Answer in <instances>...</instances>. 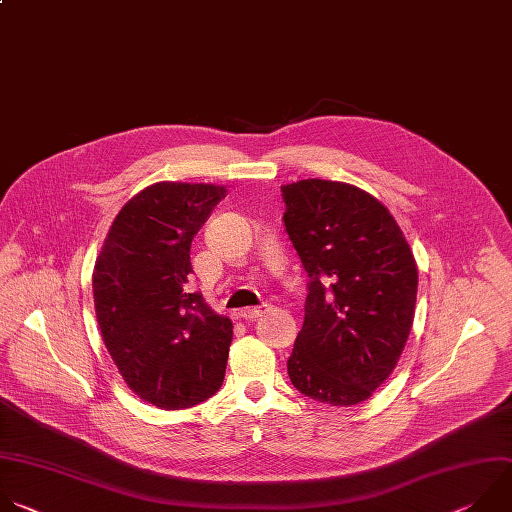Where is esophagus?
<instances>
[{"mask_svg":"<svg viewBox=\"0 0 512 512\" xmlns=\"http://www.w3.org/2000/svg\"><path fill=\"white\" fill-rule=\"evenodd\" d=\"M266 311H268V304H260V306H248V309H242L238 315H240V319L254 321V319L262 317Z\"/></svg>","mask_w":512,"mask_h":512,"instance_id":"1","label":"esophagus"}]
</instances>
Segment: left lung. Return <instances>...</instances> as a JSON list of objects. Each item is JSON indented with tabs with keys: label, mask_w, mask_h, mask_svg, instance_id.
<instances>
[{
	"label": "left lung",
	"mask_w": 512,
	"mask_h": 512,
	"mask_svg": "<svg viewBox=\"0 0 512 512\" xmlns=\"http://www.w3.org/2000/svg\"><path fill=\"white\" fill-rule=\"evenodd\" d=\"M282 199L286 234L309 274L288 377L315 401L361 403L389 377L412 331V248L383 203L355 185L302 179L282 185Z\"/></svg>",
	"instance_id": "left-lung-1"
}]
</instances>
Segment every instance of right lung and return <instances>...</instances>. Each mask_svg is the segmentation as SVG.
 Instances as JSON below:
<instances>
[{
	"mask_svg": "<svg viewBox=\"0 0 512 512\" xmlns=\"http://www.w3.org/2000/svg\"><path fill=\"white\" fill-rule=\"evenodd\" d=\"M226 187L161 181L129 199L92 272L94 311L127 385L161 410L212 397L224 381L232 321L189 292L191 240Z\"/></svg>",
	"mask_w": 512,
	"mask_h": 512,
	"instance_id": "obj_1",
	"label": "right lung"
}]
</instances>
